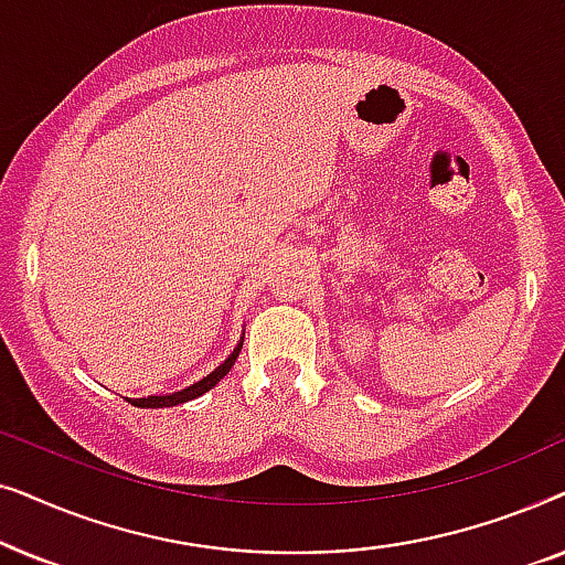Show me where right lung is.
<instances>
[{
	"mask_svg": "<svg viewBox=\"0 0 565 565\" xmlns=\"http://www.w3.org/2000/svg\"><path fill=\"white\" fill-rule=\"evenodd\" d=\"M242 344H244V339L236 344V350L231 352L228 358L223 360L221 365L213 370L211 375H205L203 381L188 385V388L174 391V393H164V396H146V398H128V401H130V404H134V406H141V408H167V406H180V404H184V401H192V398L203 396V393L211 391L215 383H221V377L226 375L231 367H234L238 352H242Z\"/></svg>",
	"mask_w": 565,
	"mask_h": 565,
	"instance_id": "right-lung-1",
	"label": "right lung"
}]
</instances>
